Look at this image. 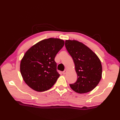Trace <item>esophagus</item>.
I'll list each match as a JSON object with an SVG mask.
<instances>
[{
    "label": "esophagus",
    "instance_id": "34e87169",
    "mask_svg": "<svg viewBox=\"0 0 120 120\" xmlns=\"http://www.w3.org/2000/svg\"><path fill=\"white\" fill-rule=\"evenodd\" d=\"M67 70H64V71H63V72H62V74H65L66 73H67Z\"/></svg>",
    "mask_w": 120,
    "mask_h": 120
}]
</instances>
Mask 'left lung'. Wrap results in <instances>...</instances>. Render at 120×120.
Listing matches in <instances>:
<instances>
[{
  "label": "left lung",
  "instance_id": "left-lung-1",
  "mask_svg": "<svg viewBox=\"0 0 120 120\" xmlns=\"http://www.w3.org/2000/svg\"><path fill=\"white\" fill-rule=\"evenodd\" d=\"M65 46L74 62L77 80L70 86L80 94L90 92L98 86L102 75V66L98 57L82 43L66 40Z\"/></svg>",
  "mask_w": 120,
  "mask_h": 120
}]
</instances>
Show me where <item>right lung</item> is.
<instances>
[{"instance_id": "add662e5", "label": "right lung", "mask_w": 120, "mask_h": 120, "mask_svg": "<svg viewBox=\"0 0 120 120\" xmlns=\"http://www.w3.org/2000/svg\"><path fill=\"white\" fill-rule=\"evenodd\" d=\"M64 45L62 40L49 38L37 43L25 52L21 61L20 71L30 88L43 92L54 85L60 76L55 58Z\"/></svg>"}]
</instances>
